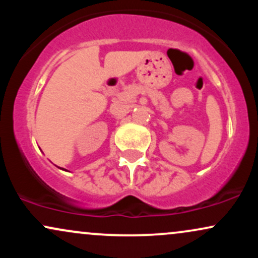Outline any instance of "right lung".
Instances as JSON below:
<instances>
[{
    "label": "right lung",
    "mask_w": 258,
    "mask_h": 258,
    "mask_svg": "<svg viewBox=\"0 0 258 258\" xmlns=\"http://www.w3.org/2000/svg\"><path fill=\"white\" fill-rule=\"evenodd\" d=\"M61 170H63V168H61Z\"/></svg>",
    "instance_id": "obj_1"
}]
</instances>
